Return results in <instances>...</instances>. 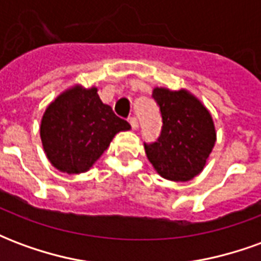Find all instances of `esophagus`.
<instances>
[{"instance_id":"esophagus-1","label":"esophagus","mask_w":261,"mask_h":261,"mask_svg":"<svg viewBox=\"0 0 261 261\" xmlns=\"http://www.w3.org/2000/svg\"><path fill=\"white\" fill-rule=\"evenodd\" d=\"M128 121H130L131 128H133V130H137V128H138V120H137V117L131 116L130 119H128Z\"/></svg>"}]
</instances>
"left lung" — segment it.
Returning <instances> with one entry per match:
<instances>
[{"mask_svg": "<svg viewBox=\"0 0 261 261\" xmlns=\"http://www.w3.org/2000/svg\"><path fill=\"white\" fill-rule=\"evenodd\" d=\"M162 116V130L155 142H144L145 153L159 175L186 181L198 175L215 144L213 117L186 91L153 89Z\"/></svg>", "mask_w": 261, "mask_h": 261, "instance_id": "left-lung-1", "label": "left lung"}]
</instances>
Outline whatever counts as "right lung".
<instances>
[{
  "instance_id": "right-lung-1",
  "label": "right lung",
  "mask_w": 261,
  "mask_h": 261,
  "mask_svg": "<svg viewBox=\"0 0 261 261\" xmlns=\"http://www.w3.org/2000/svg\"><path fill=\"white\" fill-rule=\"evenodd\" d=\"M125 130H130V124L100 100L96 88L75 86L50 103L40 137L54 168L81 173L95 164L119 131Z\"/></svg>"
}]
</instances>
